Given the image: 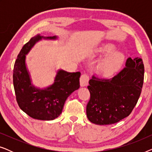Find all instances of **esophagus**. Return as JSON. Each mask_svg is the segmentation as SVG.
I'll return each instance as SVG.
<instances>
[{
    "instance_id": "1",
    "label": "esophagus",
    "mask_w": 152,
    "mask_h": 152,
    "mask_svg": "<svg viewBox=\"0 0 152 152\" xmlns=\"http://www.w3.org/2000/svg\"><path fill=\"white\" fill-rule=\"evenodd\" d=\"M89 81V76L87 74H83L80 77V86H86L88 84Z\"/></svg>"
}]
</instances>
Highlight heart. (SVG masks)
I'll return each instance as SVG.
<instances>
[{
  "label": "heart",
  "instance_id": "heart-1",
  "mask_svg": "<svg viewBox=\"0 0 152 152\" xmlns=\"http://www.w3.org/2000/svg\"><path fill=\"white\" fill-rule=\"evenodd\" d=\"M114 50L113 46H107L99 49V53H111ZM124 61V55L122 53H115L106 58L98 66V70L101 74L107 77H111L116 73L121 67Z\"/></svg>",
  "mask_w": 152,
  "mask_h": 152
}]
</instances>
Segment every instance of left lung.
Returning a JSON list of instances; mask_svg holds the SVG:
<instances>
[{
  "instance_id": "8db88e82",
  "label": "left lung",
  "mask_w": 152,
  "mask_h": 152,
  "mask_svg": "<svg viewBox=\"0 0 152 152\" xmlns=\"http://www.w3.org/2000/svg\"><path fill=\"white\" fill-rule=\"evenodd\" d=\"M142 59L128 58L126 67L111 79L93 76L88 89L91 97L86 115L91 122L107 125L129 115L140 97L144 80Z\"/></svg>"
}]
</instances>
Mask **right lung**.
<instances>
[{"instance_id": "add662e5", "label": "right lung", "mask_w": 152, "mask_h": 152, "mask_svg": "<svg viewBox=\"0 0 152 152\" xmlns=\"http://www.w3.org/2000/svg\"><path fill=\"white\" fill-rule=\"evenodd\" d=\"M58 37H32L23 47L14 66L13 84L16 101L20 109L31 118L41 120H53L61 113L68 97L80 88V72H68L60 69L57 72L54 83L44 88H37L32 83L26 66V55L41 39L56 40Z\"/></svg>"}]
</instances>
